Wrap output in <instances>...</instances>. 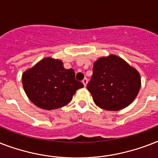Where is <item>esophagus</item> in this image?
Here are the masks:
<instances>
[{
    "mask_svg": "<svg viewBox=\"0 0 158 158\" xmlns=\"http://www.w3.org/2000/svg\"><path fill=\"white\" fill-rule=\"evenodd\" d=\"M82 83L84 84V86L86 87L87 84H88V79L87 78H84V79H83V81H82Z\"/></svg>",
    "mask_w": 158,
    "mask_h": 158,
    "instance_id": "34e87169",
    "label": "esophagus"
}]
</instances>
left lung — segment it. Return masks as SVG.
I'll return each mask as SVG.
<instances>
[{"mask_svg": "<svg viewBox=\"0 0 158 158\" xmlns=\"http://www.w3.org/2000/svg\"><path fill=\"white\" fill-rule=\"evenodd\" d=\"M87 85L94 102L106 110H120L136 98L141 77L137 69L116 55L100 57L94 63Z\"/></svg>", "mask_w": 158, "mask_h": 158, "instance_id": "8db88e82", "label": "left lung"}]
</instances>
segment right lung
Returning <instances> with one entry per match:
<instances>
[{"instance_id": "add662e5", "label": "right lung", "mask_w": 158, "mask_h": 158, "mask_svg": "<svg viewBox=\"0 0 158 158\" xmlns=\"http://www.w3.org/2000/svg\"><path fill=\"white\" fill-rule=\"evenodd\" d=\"M73 69H64L61 60L46 57L22 74L26 95L38 107L55 110L66 106L84 87L77 81Z\"/></svg>"}]
</instances>
